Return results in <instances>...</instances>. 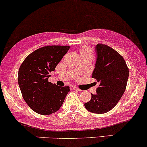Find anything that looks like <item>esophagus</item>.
Listing matches in <instances>:
<instances>
[{
    "mask_svg": "<svg viewBox=\"0 0 147 147\" xmlns=\"http://www.w3.org/2000/svg\"><path fill=\"white\" fill-rule=\"evenodd\" d=\"M71 89L72 90H78V91H82L80 89V88H78L77 86H72L71 87Z\"/></svg>",
    "mask_w": 147,
    "mask_h": 147,
    "instance_id": "obj_1",
    "label": "esophagus"
}]
</instances>
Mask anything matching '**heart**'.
Returning <instances> with one entry per match:
<instances>
[{"label":"heart","mask_w":147,"mask_h":147,"mask_svg":"<svg viewBox=\"0 0 147 147\" xmlns=\"http://www.w3.org/2000/svg\"><path fill=\"white\" fill-rule=\"evenodd\" d=\"M80 53V56L82 57H93V50H92L91 48L89 47H87V46H84L80 48L79 49Z\"/></svg>","instance_id":"1"}]
</instances>
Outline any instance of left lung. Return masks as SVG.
<instances>
[{"instance_id": "8db88e82", "label": "left lung", "mask_w": 147, "mask_h": 147, "mask_svg": "<svg viewBox=\"0 0 147 147\" xmlns=\"http://www.w3.org/2000/svg\"><path fill=\"white\" fill-rule=\"evenodd\" d=\"M97 59L92 78L96 80V94L84 104L86 109L96 114L106 113L120 100L126 88L129 70L123 57L109 46L98 43Z\"/></svg>"}]
</instances>
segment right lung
<instances>
[{"mask_svg":"<svg viewBox=\"0 0 147 147\" xmlns=\"http://www.w3.org/2000/svg\"><path fill=\"white\" fill-rule=\"evenodd\" d=\"M69 49V46L49 45L29 54L20 66L18 83L22 96L33 111L49 115L59 109L68 92V86L61 87L48 81L50 72Z\"/></svg>","mask_w":147,"mask_h":147,"instance_id":"right-lung-1","label":"right lung"}]
</instances>
